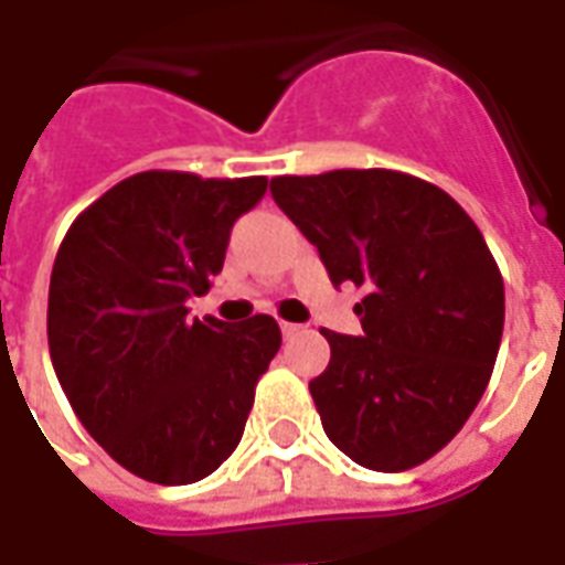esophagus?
<instances>
[{"label":"esophagus","mask_w":565,"mask_h":565,"mask_svg":"<svg viewBox=\"0 0 565 565\" xmlns=\"http://www.w3.org/2000/svg\"><path fill=\"white\" fill-rule=\"evenodd\" d=\"M302 330H306L302 323H287V320H281V332L287 335V339H294V335H299Z\"/></svg>","instance_id":"obj_1"}]
</instances>
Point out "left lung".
<instances>
[{"mask_svg":"<svg viewBox=\"0 0 565 565\" xmlns=\"http://www.w3.org/2000/svg\"><path fill=\"white\" fill-rule=\"evenodd\" d=\"M269 190L330 281L366 290L363 335L320 330L330 366L308 391L323 433L366 469H415L493 375L505 287L484 235L441 186L393 169L278 174Z\"/></svg>","mask_w":565,"mask_h":565,"instance_id":"left-lung-1","label":"left lung"}]
</instances>
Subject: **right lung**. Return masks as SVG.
Wrapping results in <instances>:
<instances>
[{
	"label": "right lung",
	"mask_w": 565,
	"mask_h": 565,
	"mask_svg": "<svg viewBox=\"0 0 565 565\" xmlns=\"http://www.w3.org/2000/svg\"><path fill=\"white\" fill-rule=\"evenodd\" d=\"M269 178L150 169L81 211L56 250L47 348L72 412L108 457L153 484H193L242 441L281 330L186 320L223 269L233 223Z\"/></svg>",
	"instance_id": "right-lung-1"
}]
</instances>
